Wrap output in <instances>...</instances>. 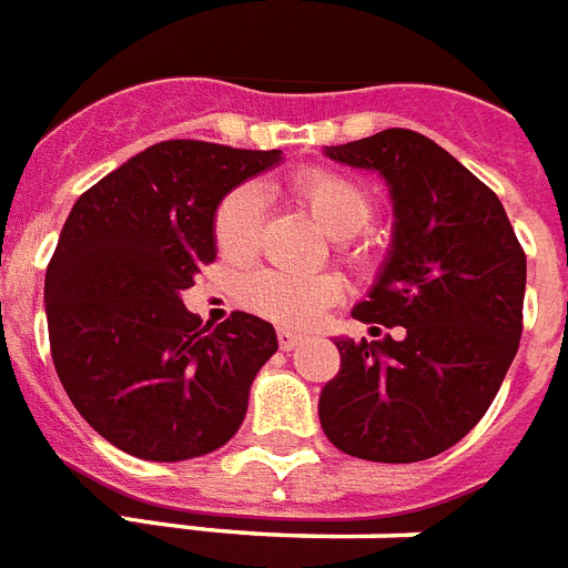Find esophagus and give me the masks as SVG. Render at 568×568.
I'll list each match as a JSON object with an SVG mask.
<instances>
[{"label":"esophagus","mask_w":568,"mask_h":568,"mask_svg":"<svg viewBox=\"0 0 568 568\" xmlns=\"http://www.w3.org/2000/svg\"><path fill=\"white\" fill-rule=\"evenodd\" d=\"M302 334H296V331L290 328H278V346L284 348V352H290V348H296L298 343H302Z\"/></svg>","instance_id":"34e87169"}]
</instances>
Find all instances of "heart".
<instances>
[{
  "label": "heart",
  "instance_id": "1",
  "mask_svg": "<svg viewBox=\"0 0 568 568\" xmlns=\"http://www.w3.org/2000/svg\"><path fill=\"white\" fill-rule=\"evenodd\" d=\"M287 193L298 207L311 213V220L328 237L339 240L352 261H363V246L355 243V234H361L372 220V199L355 179L313 166L290 175ZM263 213L266 205L255 184H240L222 199L213 213V243L225 261L246 263L255 257L261 246ZM339 296L343 284L331 272L261 270L243 284V302L252 311L290 328L313 325Z\"/></svg>",
  "mask_w": 568,
  "mask_h": 568
}]
</instances>
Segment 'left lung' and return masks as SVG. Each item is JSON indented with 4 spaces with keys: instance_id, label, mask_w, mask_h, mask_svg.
<instances>
[{
    "instance_id": "8db88e82",
    "label": "left lung",
    "mask_w": 568,
    "mask_h": 568,
    "mask_svg": "<svg viewBox=\"0 0 568 568\" xmlns=\"http://www.w3.org/2000/svg\"><path fill=\"white\" fill-rule=\"evenodd\" d=\"M325 155L378 172L396 225L369 298L352 311L378 339L337 337L322 430L361 460H428L478 425L514 363L525 252L496 193L425 134L387 129ZM381 324L403 337L381 338Z\"/></svg>"
}]
</instances>
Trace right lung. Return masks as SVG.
Returning <instances> with one entry per match:
<instances>
[{
  "label": "right lung",
  "instance_id": "obj_1",
  "mask_svg": "<svg viewBox=\"0 0 568 568\" xmlns=\"http://www.w3.org/2000/svg\"><path fill=\"white\" fill-rule=\"evenodd\" d=\"M281 149L163 140L81 193L47 270L49 346L75 410L140 460H190L246 419L257 369L278 352L270 322L234 311L216 328L181 302L216 261L222 196Z\"/></svg>",
  "mask_w": 568,
  "mask_h": 568
}]
</instances>
